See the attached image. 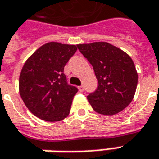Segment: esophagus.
<instances>
[{
	"label": "esophagus",
	"mask_w": 159,
	"mask_h": 159,
	"mask_svg": "<svg viewBox=\"0 0 159 159\" xmlns=\"http://www.w3.org/2000/svg\"><path fill=\"white\" fill-rule=\"evenodd\" d=\"M79 90H80V92H84V87H83V86H80V87H79Z\"/></svg>",
	"instance_id": "1"
}]
</instances>
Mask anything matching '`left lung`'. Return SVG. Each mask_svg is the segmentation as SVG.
<instances>
[{"label":"left lung","instance_id":"obj_1","mask_svg":"<svg viewBox=\"0 0 159 159\" xmlns=\"http://www.w3.org/2000/svg\"><path fill=\"white\" fill-rule=\"evenodd\" d=\"M77 47L93 66L98 80L96 90L87 95L93 109L106 116L123 110L132 102L137 86L138 76L131 57L106 42Z\"/></svg>","mask_w":159,"mask_h":159}]
</instances>
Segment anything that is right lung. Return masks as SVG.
Segmentation results:
<instances>
[{
	"instance_id": "right-lung-1",
	"label": "right lung",
	"mask_w": 159,
	"mask_h": 159,
	"mask_svg": "<svg viewBox=\"0 0 159 159\" xmlns=\"http://www.w3.org/2000/svg\"><path fill=\"white\" fill-rule=\"evenodd\" d=\"M76 45L51 42L27 59L19 78V92L28 109L47 121H62L69 115L78 88L67 83L64 68Z\"/></svg>"
}]
</instances>
